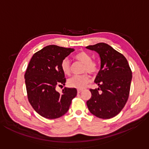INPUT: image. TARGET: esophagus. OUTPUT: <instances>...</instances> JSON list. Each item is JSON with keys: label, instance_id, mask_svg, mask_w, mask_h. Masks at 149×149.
Masks as SVG:
<instances>
[{"label": "esophagus", "instance_id": "esophagus-1", "mask_svg": "<svg viewBox=\"0 0 149 149\" xmlns=\"http://www.w3.org/2000/svg\"><path fill=\"white\" fill-rule=\"evenodd\" d=\"M81 91H82L81 89H77V93H80Z\"/></svg>", "mask_w": 149, "mask_h": 149}]
</instances>
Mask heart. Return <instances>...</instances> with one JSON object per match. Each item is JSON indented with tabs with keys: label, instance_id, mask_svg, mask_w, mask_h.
Returning a JSON list of instances; mask_svg holds the SVG:
<instances>
[{
	"label": "heart",
	"instance_id": "heart-1",
	"mask_svg": "<svg viewBox=\"0 0 149 149\" xmlns=\"http://www.w3.org/2000/svg\"><path fill=\"white\" fill-rule=\"evenodd\" d=\"M74 58L84 64L83 72L91 75L97 74L99 70V63L97 60H92L91 55L85 51H79L75 55ZM62 71L65 75H69L71 74V64L68 58L62 60L61 62ZM91 81V77L88 74H85L80 75H75L68 80V85L70 87L77 89H83Z\"/></svg>",
	"mask_w": 149,
	"mask_h": 149
}]
</instances>
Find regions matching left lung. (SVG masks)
Masks as SVG:
<instances>
[{
  "mask_svg": "<svg viewBox=\"0 0 149 149\" xmlns=\"http://www.w3.org/2000/svg\"><path fill=\"white\" fill-rule=\"evenodd\" d=\"M86 48L98 52L101 60L95 80L99 88L90 89L91 97L87 101V107L95 116L110 119L119 114L127 101L132 70L125 57L108 44L100 42Z\"/></svg>",
  "mask_w": 149,
  "mask_h": 149,
  "instance_id": "1",
  "label": "left lung"
}]
</instances>
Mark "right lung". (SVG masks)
Instances as JSON below:
<instances>
[{
  "instance_id": "right-lung-1",
  "label": "right lung",
  "mask_w": 149,
  "mask_h": 149,
  "mask_svg": "<svg viewBox=\"0 0 149 149\" xmlns=\"http://www.w3.org/2000/svg\"><path fill=\"white\" fill-rule=\"evenodd\" d=\"M74 49L49 45L35 52L25 73L27 98L33 108L41 116L56 119L69 110L77 95L75 88H64L60 93L57 86L65 85L66 79L61 62Z\"/></svg>"
}]
</instances>
